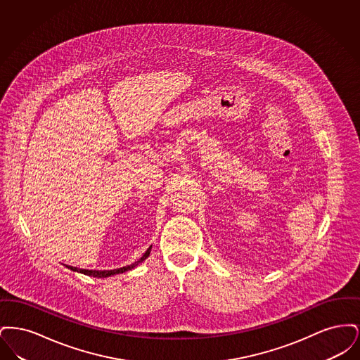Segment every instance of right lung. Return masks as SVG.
Masks as SVG:
<instances>
[{
  "instance_id": "add662e5",
  "label": "right lung",
  "mask_w": 360,
  "mask_h": 360,
  "mask_svg": "<svg viewBox=\"0 0 360 360\" xmlns=\"http://www.w3.org/2000/svg\"><path fill=\"white\" fill-rule=\"evenodd\" d=\"M151 252V247L146 251V254L143 257H140L137 262L129 264V266H125V267H121V269H116V270H85V269H77V267H72V266H68L70 270L72 271H77V273H82V274L90 275V276H96V278H106V276H110V275L121 274V273H125L128 270H132L135 269L137 264H140L143 260H146L148 255Z\"/></svg>"
}]
</instances>
